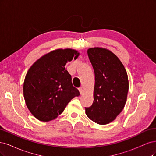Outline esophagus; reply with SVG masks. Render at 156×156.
I'll return each instance as SVG.
<instances>
[{"label": "esophagus", "mask_w": 156, "mask_h": 156, "mask_svg": "<svg viewBox=\"0 0 156 156\" xmlns=\"http://www.w3.org/2000/svg\"><path fill=\"white\" fill-rule=\"evenodd\" d=\"M79 91H80V94H83L84 93V89H83V87H80L79 88Z\"/></svg>", "instance_id": "1"}]
</instances>
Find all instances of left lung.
<instances>
[{
    "mask_svg": "<svg viewBox=\"0 0 156 156\" xmlns=\"http://www.w3.org/2000/svg\"><path fill=\"white\" fill-rule=\"evenodd\" d=\"M87 55L94 72L93 103L85 114L95 123L107 124L117 118L126 102L128 78L124 66L111 51L90 48Z\"/></svg>",
    "mask_w": 156,
    "mask_h": 156,
    "instance_id": "1",
    "label": "left lung"
}]
</instances>
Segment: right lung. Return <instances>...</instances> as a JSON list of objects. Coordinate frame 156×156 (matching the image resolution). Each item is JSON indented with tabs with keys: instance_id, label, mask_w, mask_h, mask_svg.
<instances>
[{
	"instance_id": "right-lung-1",
	"label": "right lung",
	"mask_w": 156,
	"mask_h": 156,
	"mask_svg": "<svg viewBox=\"0 0 156 156\" xmlns=\"http://www.w3.org/2000/svg\"><path fill=\"white\" fill-rule=\"evenodd\" d=\"M79 55L74 49H56L39 58L28 69L23 84L24 98L29 111L40 121L56 119L80 95L65 68Z\"/></svg>"
}]
</instances>
